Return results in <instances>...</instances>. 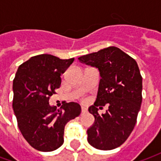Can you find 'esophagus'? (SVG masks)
Instances as JSON below:
<instances>
[{
  "mask_svg": "<svg viewBox=\"0 0 161 161\" xmlns=\"http://www.w3.org/2000/svg\"><path fill=\"white\" fill-rule=\"evenodd\" d=\"M86 112H87V108L85 107H82V113L84 114V113H86Z\"/></svg>",
  "mask_w": 161,
  "mask_h": 161,
  "instance_id": "1",
  "label": "esophagus"
}]
</instances>
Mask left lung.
Returning a JSON list of instances; mask_svg holds the SVG:
<instances>
[{"instance_id":"obj_1","label":"left lung","mask_w":161,"mask_h":161,"mask_svg":"<svg viewBox=\"0 0 161 161\" xmlns=\"http://www.w3.org/2000/svg\"><path fill=\"white\" fill-rule=\"evenodd\" d=\"M81 63L97 68V97L89 112L95 122L88 128V142L95 148L111 150L123 144L135 128L142 101V77L133 58L115 46L78 58ZM107 104L105 114L98 107Z\"/></svg>"}]
</instances>
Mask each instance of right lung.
I'll return each mask as SVG.
<instances>
[{
	"mask_svg": "<svg viewBox=\"0 0 161 161\" xmlns=\"http://www.w3.org/2000/svg\"><path fill=\"white\" fill-rule=\"evenodd\" d=\"M74 58L60 59L40 54L20 64L13 82V108L23 137L33 148L51 152L64 143V126L80 115L77 103H65L57 109L50 97L60 87L61 75Z\"/></svg>",
	"mask_w": 161,
	"mask_h": 161,
	"instance_id": "add662e5",
	"label": "right lung"
}]
</instances>
